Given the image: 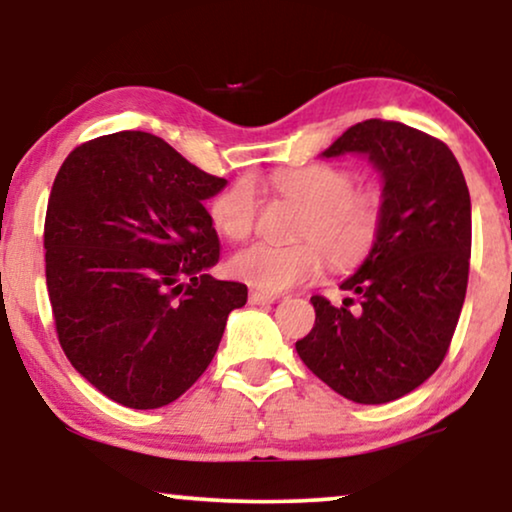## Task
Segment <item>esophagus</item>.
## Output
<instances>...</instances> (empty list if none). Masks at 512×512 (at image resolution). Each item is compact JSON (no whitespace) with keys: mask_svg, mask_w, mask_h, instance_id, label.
Wrapping results in <instances>:
<instances>
[{"mask_svg":"<svg viewBox=\"0 0 512 512\" xmlns=\"http://www.w3.org/2000/svg\"><path fill=\"white\" fill-rule=\"evenodd\" d=\"M249 303L251 305H268V303H275V296H272V293H263V291L251 289L249 291Z\"/></svg>","mask_w":512,"mask_h":512,"instance_id":"obj_1","label":"esophagus"}]
</instances>
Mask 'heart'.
<instances>
[{"instance_id": "obj_1", "label": "heart", "mask_w": 512, "mask_h": 512, "mask_svg": "<svg viewBox=\"0 0 512 512\" xmlns=\"http://www.w3.org/2000/svg\"><path fill=\"white\" fill-rule=\"evenodd\" d=\"M272 184L305 209L298 221L293 247L254 244L230 258V272L240 282L263 293H282L310 282L324 270L354 268L373 254L382 235L384 193L377 184H354V172L342 165L312 163L277 172ZM258 193L254 181L240 177L212 202V221L223 237L242 242L258 223Z\"/></svg>"}]
</instances>
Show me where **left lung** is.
Here are the masks:
<instances>
[{
  "label": "left lung",
  "mask_w": 512,
  "mask_h": 512,
  "mask_svg": "<svg viewBox=\"0 0 512 512\" xmlns=\"http://www.w3.org/2000/svg\"><path fill=\"white\" fill-rule=\"evenodd\" d=\"M366 153L384 179L382 235L335 307L312 296L296 342L307 368L354 403L396 401L443 363L466 298L471 195L445 142L396 121L356 123L324 151Z\"/></svg>",
  "instance_id": "left-lung-1"
}]
</instances>
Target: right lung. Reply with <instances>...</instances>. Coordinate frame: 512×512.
<instances>
[{"instance_id": "1", "label": "right lung", "mask_w": 512, "mask_h": 512, "mask_svg": "<svg viewBox=\"0 0 512 512\" xmlns=\"http://www.w3.org/2000/svg\"><path fill=\"white\" fill-rule=\"evenodd\" d=\"M223 186L139 130L76 146L53 181L44 249L55 333L69 363L125 408L177 401L247 303V286L207 275L221 242L202 202Z\"/></svg>"}]
</instances>
